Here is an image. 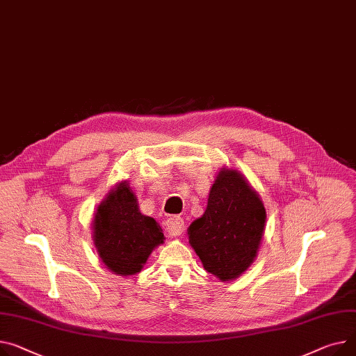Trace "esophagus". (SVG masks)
Here are the masks:
<instances>
[{"mask_svg":"<svg viewBox=\"0 0 356 356\" xmlns=\"http://www.w3.org/2000/svg\"><path fill=\"white\" fill-rule=\"evenodd\" d=\"M165 229L172 236H179L184 229V220L180 216H170L165 220Z\"/></svg>","mask_w":356,"mask_h":356,"instance_id":"34e87169","label":"esophagus"}]
</instances>
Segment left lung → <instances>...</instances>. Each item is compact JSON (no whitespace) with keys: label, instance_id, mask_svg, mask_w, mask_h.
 I'll list each match as a JSON object with an SVG mask.
<instances>
[{"label":"left lung","instance_id":"1","mask_svg":"<svg viewBox=\"0 0 356 356\" xmlns=\"http://www.w3.org/2000/svg\"><path fill=\"white\" fill-rule=\"evenodd\" d=\"M266 211L236 170H222L210 188L204 215L188 227V242L204 269L220 280L242 275L254 260Z\"/></svg>","mask_w":356,"mask_h":356}]
</instances>
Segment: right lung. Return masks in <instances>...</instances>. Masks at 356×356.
<instances>
[{"label": "right lung", "mask_w": 356, "mask_h": 356, "mask_svg": "<svg viewBox=\"0 0 356 356\" xmlns=\"http://www.w3.org/2000/svg\"><path fill=\"white\" fill-rule=\"evenodd\" d=\"M92 230L103 264L122 276L140 272L152 250L164 239L157 222L140 213L127 183H122L100 204Z\"/></svg>", "instance_id": "obj_1"}]
</instances>
